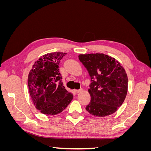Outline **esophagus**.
Wrapping results in <instances>:
<instances>
[{
	"mask_svg": "<svg viewBox=\"0 0 151 151\" xmlns=\"http://www.w3.org/2000/svg\"><path fill=\"white\" fill-rule=\"evenodd\" d=\"M83 91V89H75L74 90V91H75V93H80V92H82V91Z\"/></svg>",
	"mask_w": 151,
	"mask_h": 151,
	"instance_id": "esophagus-1",
	"label": "esophagus"
}]
</instances>
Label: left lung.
<instances>
[{
    "mask_svg": "<svg viewBox=\"0 0 151 151\" xmlns=\"http://www.w3.org/2000/svg\"><path fill=\"white\" fill-rule=\"evenodd\" d=\"M79 59L92 79L88 89L91 100L86 110L98 117L116 112L128 91V77L124 68L115 58L103 53L81 54Z\"/></svg>",
    "mask_w": 151,
    "mask_h": 151,
    "instance_id": "8db88e82",
    "label": "left lung"
}]
</instances>
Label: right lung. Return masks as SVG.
Listing matches in <instances>:
<instances>
[{
  "label": "right lung",
  "instance_id": "1",
  "mask_svg": "<svg viewBox=\"0 0 151 151\" xmlns=\"http://www.w3.org/2000/svg\"><path fill=\"white\" fill-rule=\"evenodd\" d=\"M67 53L53 52L40 57L32 67L28 83L30 97L35 107L45 115L61 113L73 99L60 81L59 66Z\"/></svg>",
  "mask_w": 151,
  "mask_h": 151
}]
</instances>
